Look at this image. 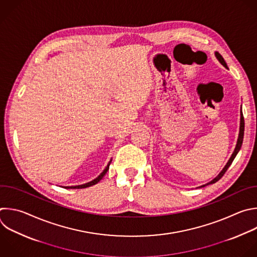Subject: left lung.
Masks as SVG:
<instances>
[{
    "label": "left lung",
    "instance_id": "1",
    "mask_svg": "<svg viewBox=\"0 0 257 257\" xmlns=\"http://www.w3.org/2000/svg\"><path fill=\"white\" fill-rule=\"evenodd\" d=\"M215 55H216V57H217V59L220 61V63L222 64V65H224L225 67H227V64H226V62H225V60H224V58L222 57V55L219 53V52H215ZM243 136H244V118H243V115H242V112H241V117H240V129H239V135H238V139H237V144H236V147H235V149H234V152L232 153V155H231V157H230V159L228 160V162H227V164L225 165V167L222 169V172L213 180V181H211L210 183H208V184H206V185H204V186H202V187H200V188H203V187H205V186H208V185H211V184H215L216 182H218L223 176H224V174L226 173V170L228 169V167L231 165V163H232V161L234 160V158H235V156L237 155V153H238V151L240 150V148H241V145H242V142H243Z\"/></svg>",
    "mask_w": 257,
    "mask_h": 257
}]
</instances>
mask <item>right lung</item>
<instances>
[{
    "label": "right lung",
    "instance_id": "add662e5",
    "mask_svg": "<svg viewBox=\"0 0 257 257\" xmlns=\"http://www.w3.org/2000/svg\"><path fill=\"white\" fill-rule=\"evenodd\" d=\"M111 161H112V159L109 161L108 165H107L106 168L103 170V173H102L98 178H96L95 180H93L92 182H89V183L83 184V185H79V186H71V187H63V188H65V189H84V188H89V187H92V186L98 184V183L103 179V177L107 174V172L109 170V166H110V164H111Z\"/></svg>",
    "mask_w": 257,
    "mask_h": 257
}]
</instances>
